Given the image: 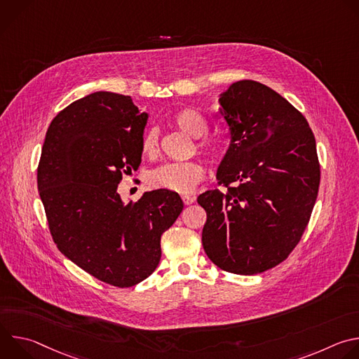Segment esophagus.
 <instances>
[{
  "label": "esophagus",
  "mask_w": 359,
  "mask_h": 359,
  "mask_svg": "<svg viewBox=\"0 0 359 359\" xmlns=\"http://www.w3.org/2000/svg\"><path fill=\"white\" fill-rule=\"evenodd\" d=\"M182 200H183L184 204H187V206H189V204H191L194 201V197L190 196V194H182Z\"/></svg>",
  "instance_id": "1"
}]
</instances>
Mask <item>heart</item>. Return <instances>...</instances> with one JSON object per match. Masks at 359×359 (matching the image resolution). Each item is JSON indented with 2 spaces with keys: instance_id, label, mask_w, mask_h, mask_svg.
Masks as SVG:
<instances>
[{
  "instance_id": "1",
  "label": "heart",
  "mask_w": 359,
  "mask_h": 359,
  "mask_svg": "<svg viewBox=\"0 0 359 359\" xmlns=\"http://www.w3.org/2000/svg\"><path fill=\"white\" fill-rule=\"evenodd\" d=\"M173 123L186 135L198 139L208 132V122L197 111L186 108L175 114ZM142 153L144 156L155 155L158 150V133L147 130L142 137ZM201 150L212 159L219 156V147L212 142H203ZM204 169L196 161L172 162L153 169L147 175V184L153 189H165L176 193L191 191L197 183L203 179Z\"/></svg>"
}]
</instances>
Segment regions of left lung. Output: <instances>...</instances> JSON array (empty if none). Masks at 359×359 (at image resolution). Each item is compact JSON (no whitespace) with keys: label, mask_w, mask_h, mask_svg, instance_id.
Returning <instances> with one entry per match:
<instances>
[{"label":"left lung","mask_w":359,"mask_h":359,"mask_svg":"<svg viewBox=\"0 0 359 359\" xmlns=\"http://www.w3.org/2000/svg\"><path fill=\"white\" fill-rule=\"evenodd\" d=\"M230 144L216 177L226 186L197 197L206 210L201 243L222 270L252 276L284 262L318 194L320 163L306 119L271 88L237 81L219 95Z\"/></svg>","instance_id":"8db88e82"}]
</instances>
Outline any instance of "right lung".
<instances>
[{
  "mask_svg": "<svg viewBox=\"0 0 359 359\" xmlns=\"http://www.w3.org/2000/svg\"><path fill=\"white\" fill-rule=\"evenodd\" d=\"M147 112L130 96L99 90L50 122L38 166V190L49 231L78 267L115 287L147 278L161 262V237L183 201L176 191H144L135 203L118 193L137 170Z\"/></svg>",
  "mask_w": 359,
  "mask_h": 359,
  "instance_id": "add662e5",
  "label": "right lung"
}]
</instances>
